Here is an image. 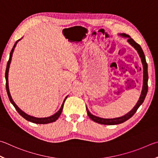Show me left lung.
Segmentation results:
<instances>
[{
	"label": "left lung",
	"mask_w": 158,
	"mask_h": 158,
	"mask_svg": "<svg viewBox=\"0 0 158 158\" xmlns=\"http://www.w3.org/2000/svg\"><path fill=\"white\" fill-rule=\"evenodd\" d=\"M119 35L122 36V37H124V38L128 39V40H127L128 43L137 50V53H138L139 56L140 57V59H141V61H142V64L143 65L142 90L141 94H140L139 100L137 101V104L133 107V108L132 109L131 111H129L128 113L124 114V115L119 117H117V118L105 119V118H102V117H97L95 115H94V114H93L92 113H90V112L89 111V110L86 106V110H87L88 117H90V118L93 120V121L98 123V124H104V125H115V124H122V123L127 121L128 119H130L131 117L136 113L137 109H138V108L142 104V103L144 102V99H145L146 96H147V94L148 92V65L147 64V61H146V58H145L144 52H143L141 46H140L138 44H137V43L133 39H131V37L129 35H128V34L122 33V34H119Z\"/></svg>",
	"instance_id": "1"
}]
</instances>
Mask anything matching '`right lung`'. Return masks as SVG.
Here are the masks:
<instances>
[{
  "mask_svg": "<svg viewBox=\"0 0 158 158\" xmlns=\"http://www.w3.org/2000/svg\"><path fill=\"white\" fill-rule=\"evenodd\" d=\"M22 39V38L21 39ZM21 39H19L18 41H16V42L15 43V44H14V47L12 49H11V51L10 52V59H9V61L7 62V68H6V72H5V79H6V90H7V93L8 94V97H9V99L10 100V102L11 104H13V106H14V108H16V110H17V112L21 114V115L25 118L26 120L31 122H33V123H35V124H49V123H52V122H55L56 120L59 118V116L61 115V114L62 113V110H63V108H64V102L65 101V99L68 97V96L65 97L64 102H63V104L61 105V108H60L59 110L56 112V113H54L52 115H51L50 117H34V116H31L30 114H27V113H25V112L23 111L21 108H19L18 106H17L15 102H14V100L12 99V97L11 96V94L10 93V89H9V81H8V73H9V69H10V65L11 64V57H12V54L14 52V48H15L16 45L17 44V43H18L20 40Z\"/></svg>",
  "mask_w": 158,
  "mask_h": 158,
  "instance_id": "add662e5",
  "label": "right lung"
}]
</instances>
